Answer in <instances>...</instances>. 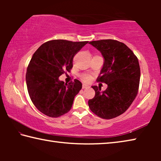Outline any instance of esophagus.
Returning <instances> with one entry per match:
<instances>
[{"mask_svg": "<svg viewBox=\"0 0 161 161\" xmlns=\"http://www.w3.org/2000/svg\"><path fill=\"white\" fill-rule=\"evenodd\" d=\"M87 87H89V86H87L86 84H83L82 85V89H86Z\"/></svg>", "mask_w": 161, "mask_h": 161, "instance_id": "34e87169", "label": "esophagus"}]
</instances>
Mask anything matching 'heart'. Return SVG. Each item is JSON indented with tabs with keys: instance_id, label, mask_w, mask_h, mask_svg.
Wrapping results in <instances>:
<instances>
[{
	"instance_id": "heart-1",
	"label": "heart",
	"mask_w": 161,
	"mask_h": 161,
	"mask_svg": "<svg viewBox=\"0 0 161 161\" xmlns=\"http://www.w3.org/2000/svg\"><path fill=\"white\" fill-rule=\"evenodd\" d=\"M82 79L84 81H87V80H89V76H87V75H84L82 77Z\"/></svg>"
}]
</instances>
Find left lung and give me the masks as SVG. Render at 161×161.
<instances>
[{
  "label": "left lung",
  "instance_id": "1",
  "mask_svg": "<svg viewBox=\"0 0 161 161\" xmlns=\"http://www.w3.org/2000/svg\"><path fill=\"white\" fill-rule=\"evenodd\" d=\"M103 58V64L97 81L107 84L105 91L92 86L93 99L89 107L100 118L111 119L126 111L137 95L141 77L138 58L123 42L114 40L89 42Z\"/></svg>",
  "mask_w": 161,
  "mask_h": 161
}]
</instances>
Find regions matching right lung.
<instances>
[{
	"label": "right lung",
	"mask_w": 161,
	"mask_h": 161,
	"mask_svg": "<svg viewBox=\"0 0 161 161\" xmlns=\"http://www.w3.org/2000/svg\"><path fill=\"white\" fill-rule=\"evenodd\" d=\"M88 43L54 40L45 42L35 51L27 68L26 84L31 99L45 115L57 118L72 108L82 84L78 80L68 84L59 80L73 67V58Z\"/></svg>",
	"instance_id": "1"
}]
</instances>
